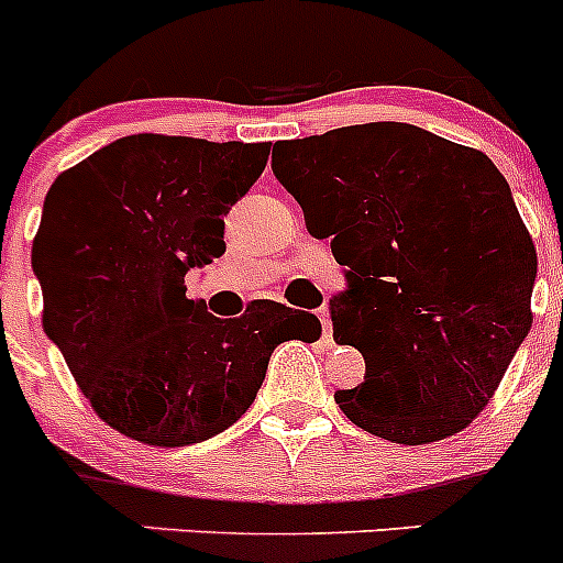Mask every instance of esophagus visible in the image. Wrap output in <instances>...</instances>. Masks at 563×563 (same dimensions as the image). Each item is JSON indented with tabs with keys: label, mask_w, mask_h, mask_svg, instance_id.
<instances>
[{
	"label": "esophagus",
	"mask_w": 563,
	"mask_h": 563,
	"mask_svg": "<svg viewBox=\"0 0 563 563\" xmlns=\"http://www.w3.org/2000/svg\"><path fill=\"white\" fill-rule=\"evenodd\" d=\"M318 318H321V327H323V340H327V343H332V321H329V313L327 310H318Z\"/></svg>",
	"instance_id": "obj_1"
}]
</instances>
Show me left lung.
I'll return each mask as SVG.
<instances>
[{
    "instance_id": "8db88e82",
    "label": "left lung",
    "mask_w": 563,
    "mask_h": 563,
    "mask_svg": "<svg viewBox=\"0 0 563 563\" xmlns=\"http://www.w3.org/2000/svg\"><path fill=\"white\" fill-rule=\"evenodd\" d=\"M275 148L277 181L343 264L334 340L365 356V382L334 402L397 444L463 430L531 329L537 250L507 179L482 152L406 122Z\"/></svg>"
}]
</instances>
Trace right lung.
I'll return each instance as SVG.
<instances>
[{
	"mask_svg": "<svg viewBox=\"0 0 563 563\" xmlns=\"http://www.w3.org/2000/svg\"><path fill=\"white\" fill-rule=\"evenodd\" d=\"M272 144L139 133L56 176L32 242L43 329L100 419L152 446L223 433L264 384L272 351L321 321L280 302L240 318L185 297L225 253V223Z\"/></svg>",
	"mask_w": 563,
	"mask_h": 563,
	"instance_id": "obj_1",
	"label": "right lung"
}]
</instances>
